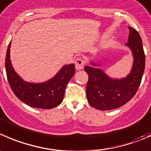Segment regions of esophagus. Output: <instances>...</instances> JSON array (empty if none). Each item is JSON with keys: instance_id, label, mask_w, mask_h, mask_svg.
Here are the masks:
<instances>
[{"instance_id": "obj_1", "label": "esophagus", "mask_w": 151, "mask_h": 151, "mask_svg": "<svg viewBox=\"0 0 151 151\" xmlns=\"http://www.w3.org/2000/svg\"><path fill=\"white\" fill-rule=\"evenodd\" d=\"M85 62L82 58H77L75 61V68L77 71L82 70L84 67Z\"/></svg>"}]
</instances>
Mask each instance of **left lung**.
<instances>
[{
  "mask_svg": "<svg viewBox=\"0 0 151 151\" xmlns=\"http://www.w3.org/2000/svg\"><path fill=\"white\" fill-rule=\"evenodd\" d=\"M129 28V37L125 46L133 55V65L125 77L113 78L103 70L100 64L92 60L91 65L84 68L88 75L86 85V95L91 106L100 111L116 109L126 104L135 95L141 83L145 65V56L142 42L138 32Z\"/></svg>",
  "mask_w": 151,
  "mask_h": 151,
  "instance_id": "1",
  "label": "left lung"
}]
</instances>
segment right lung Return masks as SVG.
<instances>
[{"label": "right lung", "mask_w": 151, "mask_h": 151, "mask_svg": "<svg viewBox=\"0 0 151 151\" xmlns=\"http://www.w3.org/2000/svg\"><path fill=\"white\" fill-rule=\"evenodd\" d=\"M10 47L11 41L7 49L5 67L9 83L15 96L33 108L51 109L58 106L63 99L67 84L75 74L74 64L64 65L47 81L30 83L25 81L14 71L10 60Z\"/></svg>", "instance_id": "obj_1"}]
</instances>
